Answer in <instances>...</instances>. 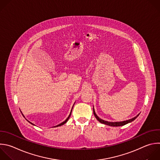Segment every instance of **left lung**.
<instances>
[{"label":"left lung","instance_id":"obj_1","mask_svg":"<svg viewBox=\"0 0 160 160\" xmlns=\"http://www.w3.org/2000/svg\"><path fill=\"white\" fill-rule=\"evenodd\" d=\"M93 114H94V116H95V117L96 118V119L100 122V123H102V124H106V125H108V126H124V125H125V124H128V123H129V122H132V121H133L134 120H135L137 118H138V116L139 115V114H138V116H136V117H134V118H132V119H129V120H127V121H121V122H108V121H104V120H102V119H101L100 118H99L97 116V114H95V111H94V109H93Z\"/></svg>","mask_w":160,"mask_h":160}]
</instances>
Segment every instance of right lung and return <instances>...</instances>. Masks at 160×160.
I'll list each match as a JSON object with an SVG mask.
<instances>
[{"label":"right lung","instance_id":"add662e5","mask_svg":"<svg viewBox=\"0 0 160 160\" xmlns=\"http://www.w3.org/2000/svg\"><path fill=\"white\" fill-rule=\"evenodd\" d=\"M75 104V103H74ZM73 107H72V110H71V112H70V115H69V116L67 118V119L65 121H63V122H62V123H60V124H58V125H57V126H54V128L55 127H58V126H62V125H63V124H65L67 121H68V120L69 119V118H70V116H71V114H72V109H73ZM22 116H23V114H22ZM29 122H30L31 124H32V125H34V124H32V123H31V122H29V121H28Z\"/></svg>","mask_w":160,"mask_h":160}]
</instances>
